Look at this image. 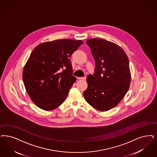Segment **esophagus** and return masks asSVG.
I'll return each instance as SVG.
<instances>
[{"mask_svg": "<svg viewBox=\"0 0 157 157\" xmlns=\"http://www.w3.org/2000/svg\"><path fill=\"white\" fill-rule=\"evenodd\" d=\"M78 79H79V80H85V79H86V77H80V78H78Z\"/></svg>", "mask_w": 157, "mask_h": 157, "instance_id": "1", "label": "esophagus"}]
</instances>
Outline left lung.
<instances>
[{"instance_id":"left-lung-1","label":"left lung","mask_w":157,"mask_h":157,"mask_svg":"<svg viewBox=\"0 0 157 157\" xmlns=\"http://www.w3.org/2000/svg\"><path fill=\"white\" fill-rule=\"evenodd\" d=\"M95 60V73L87 76L86 101L100 111L116 107L128 91L131 81L127 54L116 43L101 38L86 40Z\"/></svg>"}]
</instances>
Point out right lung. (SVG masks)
Returning a JSON list of instances; mask_svg holds the SVG:
<instances>
[{
	"label": "right lung",
	"instance_id": "add662e5",
	"mask_svg": "<svg viewBox=\"0 0 157 157\" xmlns=\"http://www.w3.org/2000/svg\"><path fill=\"white\" fill-rule=\"evenodd\" d=\"M83 42L68 39L46 42L33 50L22 72L26 91L33 103L45 111L57 108L76 80L70 57Z\"/></svg>",
	"mask_w": 157,
	"mask_h": 157
}]
</instances>
